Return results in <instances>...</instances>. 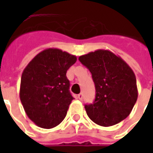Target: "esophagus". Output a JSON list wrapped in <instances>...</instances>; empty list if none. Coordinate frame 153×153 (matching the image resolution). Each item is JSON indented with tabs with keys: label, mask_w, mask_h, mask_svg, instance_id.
Segmentation results:
<instances>
[{
	"label": "esophagus",
	"mask_w": 153,
	"mask_h": 153,
	"mask_svg": "<svg viewBox=\"0 0 153 153\" xmlns=\"http://www.w3.org/2000/svg\"><path fill=\"white\" fill-rule=\"evenodd\" d=\"M82 97H83L82 94H78V98H79V100H82Z\"/></svg>",
	"instance_id": "esophagus-1"
}]
</instances>
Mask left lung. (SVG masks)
Returning <instances> with one entry per match:
<instances>
[{"instance_id": "left-lung-1", "label": "left lung", "mask_w": 153, "mask_h": 153, "mask_svg": "<svg viewBox=\"0 0 153 153\" xmlns=\"http://www.w3.org/2000/svg\"><path fill=\"white\" fill-rule=\"evenodd\" d=\"M79 59L91 71L95 85V100L93 104L85 105L91 120L108 127L126 119L138 97L131 67L120 56L103 49L81 55Z\"/></svg>"}]
</instances>
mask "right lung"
<instances>
[{
  "mask_svg": "<svg viewBox=\"0 0 153 153\" xmlns=\"http://www.w3.org/2000/svg\"><path fill=\"white\" fill-rule=\"evenodd\" d=\"M75 55L57 48L37 54L21 75L20 98L31 121L43 128H54L67 115L71 101L67 71Z\"/></svg>",
  "mask_w": 153,
  "mask_h": 153,
  "instance_id": "right-lung-1",
  "label": "right lung"
}]
</instances>
